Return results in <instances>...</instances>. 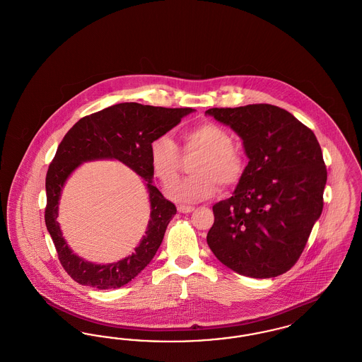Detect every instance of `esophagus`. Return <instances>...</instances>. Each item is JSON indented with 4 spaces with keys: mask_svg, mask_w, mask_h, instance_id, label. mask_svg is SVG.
Listing matches in <instances>:
<instances>
[{
    "mask_svg": "<svg viewBox=\"0 0 362 362\" xmlns=\"http://www.w3.org/2000/svg\"><path fill=\"white\" fill-rule=\"evenodd\" d=\"M177 211H179V213H183V214H187V213L194 211V207L185 206V205H179V206H177Z\"/></svg>",
    "mask_w": 362,
    "mask_h": 362,
    "instance_id": "1",
    "label": "esophagus"
}]
</instances>
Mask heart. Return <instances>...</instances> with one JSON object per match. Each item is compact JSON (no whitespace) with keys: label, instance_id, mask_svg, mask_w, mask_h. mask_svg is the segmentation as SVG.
Here are the masks:
<instances>
[{"label":"heart","instance_id":"obj_1","mask_svg":"<svg viewBox=\"0 0 362 362\" xmlns=\"http://www.w3.org/2000/svg\"><path fill=\"white\" fill-rule=\"evenodd\" d=\"M180 138L183 153L198 157L191 165L194 175L168 191L173 199L186 204L198 202L214 195L218 183L225 189L240 183L247 168L245 158L233 146L232 134L223 126L202 122L182 132ZM149 163L152 173L165 187L175 183L180 173L182 156L173 138L161 134L151 141Z\"/></svg>","mask_w":362,"mask_h":362}]
</instances>
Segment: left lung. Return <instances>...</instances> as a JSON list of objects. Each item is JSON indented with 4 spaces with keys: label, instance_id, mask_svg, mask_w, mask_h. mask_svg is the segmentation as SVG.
Masks as SVG:
<instances>
[{
    "label": "left lung",
    "instance_id": "obj_1",
    "mask_svg": "<svg viewBox=\"0 0 362 362\" xmlns=\"http://www.w3.org/2000/svg\"><path fill=\"white\" fill-rule=\"evenodd\" d=\"M250 158L233 195L213 206L207 244L241 276L273 278L301 257L323 210L327 170L313 132L272 104L210 108Z\"/></svg>",
    "mask_w": 362,
    "mask_h": 362
}]
</instances>
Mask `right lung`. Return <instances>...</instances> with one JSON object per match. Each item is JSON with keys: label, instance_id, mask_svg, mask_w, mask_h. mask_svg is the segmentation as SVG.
<instances>
[{"label": "right lung", "instance_id": "1", "mask_svg": "<svg viewBox=\"0 0 362 362\" xmlns=\"http://www.w3.org/2000/svg\"><path fill=\"white\" fill-rule=\"evenodd\" d=\"M192 108H165L139 103L111 105L77 122L61 141L46 175L47 204L45 221L58 259L76 282L96 289H117L137 276L153 259L165 229L176 214L173 202L152 185L149 144L165 134ZM98 158L119 159L147 180L151 201V220L136 252L110 265H95L74 256L56 221L57 201L66 179L81 162Z\"/></svg>", "mask_w": 362, "mask_h": 362}]
</instances>
